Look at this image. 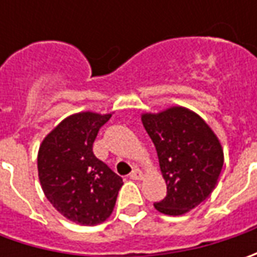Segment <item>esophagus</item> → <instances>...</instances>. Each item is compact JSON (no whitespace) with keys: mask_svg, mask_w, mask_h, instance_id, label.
<instances>
[{"mask_svg":"<svg viewBox=\"0 0 257 257\" xmlns=\"http://www.w3.org/2000/svg\"><path fill=\"white\" fill-rule=\"evenodd\" d=\"M130 177L133 179V180H140V179H143V172L140 170V169H134L132 174H130Z\"/></svg>","mask_w":257,"mask_h":257,"instance_id":"34e87169","label":"esophagus"}]
</instances>
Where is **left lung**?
<instances>
[{"instance_id": "obj_1", "label": "left lung", "mask_w": 257, "mask_h": 257, "mask_svg": "<svg viewBox=\"0 0 257 257\" xmlns=\"http://www.w3.org/2000/svg\"><path fill=\"white\" fill-rule=\"evenodd\" d=\"M142 123L167 184L156 210L169 216L190 212L210 196L219 180L224 156L217 136L199 114L180 105L142 114Z\"/></svg>"}]
</instances>
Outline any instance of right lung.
<instances>
[{"label": "right lung", "instance_id": "add662e5", "mask_svg": "<svg viewBox=\"0 0 257 257\" xmlns=\"http://www.w3.org/2000/svg\"><path fill=\"white\" fill-rule=\"evenodd\" d=\"M111 113L65 117L40 144L38 179L48 202L68 220L95 226L113 213L123 179L98 160L93 143Z\"/></svg>", "mask_w": 257, "mask_h": 257}]
</instances>
